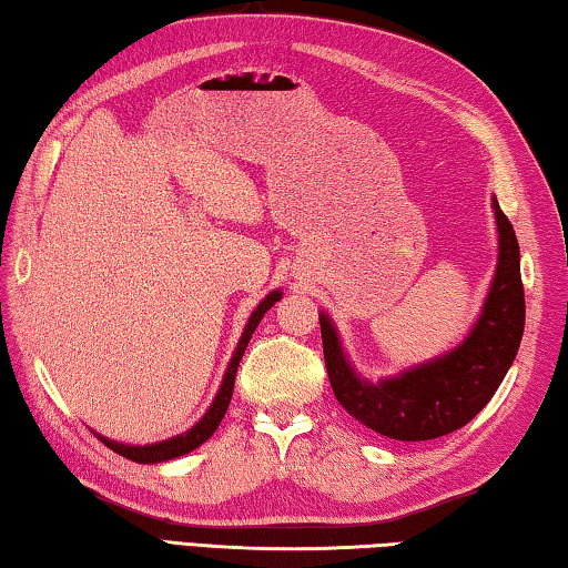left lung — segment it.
<instances>
[{"label": "left lung", "mask_w": 568, "mask_h": 568, "mask_svg": "<svg viewBox=\"0 0 568 568\" xmlns=\"http://www.w3.org/2000/svg\"><path fill=\"white\" fill-rule=\"evenodd\" d=\"M497 221V271L481 313L467 337L449 353L412 365L397 375L367 379L345 355L337 327L320 313L323 353L329 385L339 405L377 435L399 442H422L449 435L487 407L509 373L524 335V287L519 271V243L497 199H491Z\"/></svg>", "instance_id": "obj_1"}]
</instances>
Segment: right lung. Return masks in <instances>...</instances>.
I'll list each match as a JSON object with an SVG mask.
<instances>
[{"label":"right lung","mask_w":568,"mask_h":568,"mask_svg":"<svg viewBox=\"0 0 568 568\" xmlns=\"http://www.w3.org/2000/svg\"><path fill=\"white\" fill-rule=\"evenodd\" d=\"M283 293L281 291H273L267 293L261 303H257L255 311L251 313L248 323H245L243 327V335L239 339V345H235V353L231 357L229 367H225V375H223V383L219 387V392H215V397L211 402V407L205 409V415L195 422V425L191 429H185L183 435H176V437H169V439H161V442H153V445H123V442H113L104 435H99V432H94V435L104 442V445L109 449L116 452V455L126 457L131 462H139V464H159V462H169V459H176V457H183L189 455V452H193L195 447H201L205 439H209L215 429H219L221 419L225 412H229V405H231V397H233V385H235V373H239V365H241V357L245 353V347H248L251 343V335L255 333L257 323H261L263 315L271 311V307L281 301Z\"/></svg>","instance_id":"right-lung-1"}]
</instances>
